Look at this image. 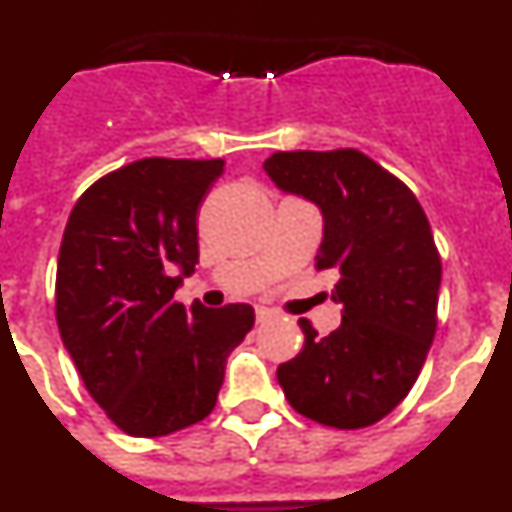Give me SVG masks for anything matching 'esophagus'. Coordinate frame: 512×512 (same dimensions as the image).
Listing matches in <instances>:
<instances>
[{
    "label": "esophagus",
    "instance_id": "esophagus-1",
    "mask_svg": "<svg viewBox=\"0 0 512 512\" xmlns=\"http://www.w3.org/2000/svg\"><path fill=\"white\" fill-rule=\"evenodd\" d=\"M274 318V312L264 305H256V323H266V320Z\"/></svg>",
    "mask_w": 512,
    "mask_h": 512
}]
</instances>
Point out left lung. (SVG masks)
<instances>
[{
	"label": "left lung",
	"mask_w": 512,
	"mask_h": 512,
	"mask_svg": "<svg viewBox=\"0 0 512 512\" xmlns=\"http://www.w3.org/2000/svg\"><path fill=\"white\" fill-rule=\"evenodd\" d=\"M264 171L323 215L318 269H333L341 325L277 369L300 415L330 428H366L405 400L436 336L441 259L423 207L405 184L354 148L279 151Z\"/></svg>",
	"instance_id": "1"
}]
</instances>
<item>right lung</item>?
Wrapping results in <instances>:
<instances>
[{
	"label": "right lung",
	"instance_id": "right-lung-1",
	"mask_svg": "<svg viewBox=\"0 0 512 512\" xmlns=\"http://www.w3.org/2000/svg\"><path fill=\"white\" fill-rule=\"evenodd\" d=\"M223 166L133 161L81 194L63 230L61 341L94 402L130 436H169L207 418L230 351L253 328L251 305L174 302L200 259L197 210Z\"/></svg>",
	"mask_w": 512,
	"mask_h": 512
}]
</instances>
